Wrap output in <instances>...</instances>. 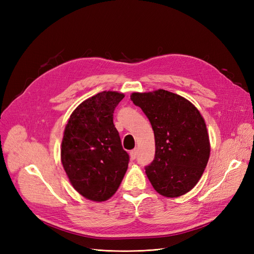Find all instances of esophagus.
<instances>
[{
    "label": "esophagus",
    "instance_id": "obj_1",
    "mask_svg": "<svg viewBox=\"0 0 254 254\" xmlns=\"http://www.w3.org/2000/svg\"><path fill=\"white\" fill-rule=\"evenodd\" d=\"M136 157H137V149L135 148V149L130 151V158H131L132 160H134Z\"/></svg>",
    "mask_w": 254,
    "mask_h": 254
}]
</instances>
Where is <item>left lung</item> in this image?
I'll list each match as a JSON object with an SVG mask.
<instances>
[{
  "label": "left lung",
  "mask_w": 254,
  "mask_h": 254,
  "mask_svg": "<svg viewBox=\"0 0 254 254\" xmlns=\"http://www.w3.org/2000/svg\"><path fill=\"white\" fill-rule=\"evenodd\" d=\"M133 104L148 118L155 133L156 155L145 173L159 194L179 197L193 189L210 158L205 122L196 107L165 90L134 92Z\"/></svg>",
  "instance_id": "obj_1"
}]
</instances>
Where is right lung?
<instances>
[{
  "label": "right lung",
  "mask_w": 254,
  "mask_h": 254,
  "mask_svg": "<svg viewBox=\"0 0 254 254\" xmlns=\"http://www.w3.org/2000/svg\"><path fill=\"white\" fill-rule=\"evenodd\" d=\"M103 91L82 102L71 114L61 143V162L73 188L92 201L114 195L129 163L113 124L115 107L124 98Z\"/></svg>",
  "instance_id": "1"
}]
</instances>
